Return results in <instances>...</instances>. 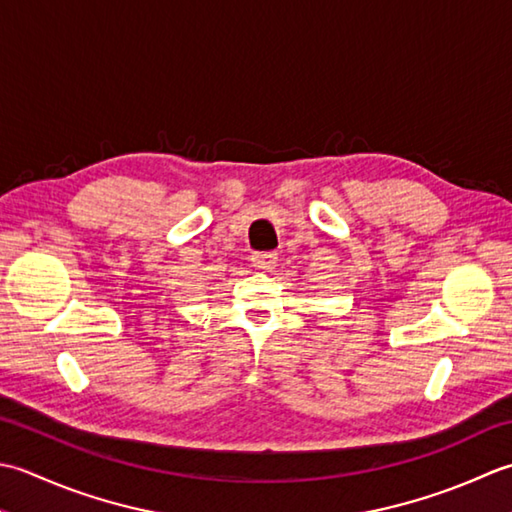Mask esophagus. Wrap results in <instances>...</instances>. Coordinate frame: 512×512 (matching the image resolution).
Segmentation results:
<instances>
[{"label": "esophagus", "instance_id": "obj_1", "mask_svg": "<svg viewBox=\"0 0 512 512\" xmlns=\"http://www.w3.org/2000/svg\"><path fill=\"white\" fill-rule=\"evenodd\" d=\"M276 260H278V254H274V252H256L252 256V265L256 269H274Z\"/></svg>", "mask_w": 512, "mask_h": 512}]
</instances>
